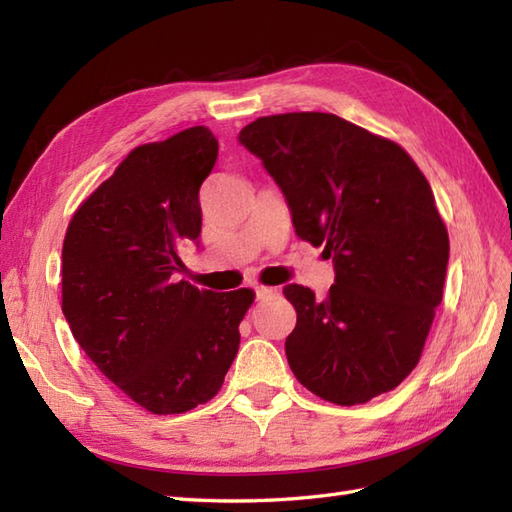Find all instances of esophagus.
Instances as JSON below:
<instances>
[{
    "instance_id": "esophagus-1",
    "label": "esophagus",
    "mask_w": 512,
    "mask_h": 512,
    "mask_svg": "<svg viewBox=\"0 0 512 512\" xmlns=\"http://www.w3.org/2000/svg\"><path fill=\"white\" fill-rule=\"evenodd\" d=\"M277 290H273V288H266V286H257L255 288V299L257 301H264V299H268V297H273Z\"/></svg>"
}]
</instances>
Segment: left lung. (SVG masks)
Wrapping results in <instances>:
<instances>
[{
  "label": "left lung",
  "instance_id": "8db88e82",
  "mask_svg": "<svg viewBox=\"0 0 512 512\" xmlns=\"http://www.w3.org/2000/svg\"><path fill=\"white\" fill-rule=\"evenodd\" d=\"M284 193L295 233L334 264L325 299L288 284L292 374L334 405L396 389L442 301L449 235L427 178L396 143L341 116H262L237 136Z\"/></svg>",
  "mask_w": 512,
  "mask_h": 512
}]
</instances>
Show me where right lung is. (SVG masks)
<instances>
[{"label": "right lung", "mask_w": 512, "mask_h": 512, "mask_svg": "<svg viewBox=\"0 0 512 512\" xmlns=\"http://www.w3.org/2000/svg\"><path fill=\"white\" fill-rule=\"evenodd\" d=\"M217 147L206 127L136 147L79 206L63 239V314L76 343L158 416L220 391L255 297L176 279L180 248L200 244V187Z\"/></svg>", "instance_id": "1"}]
</instances>
